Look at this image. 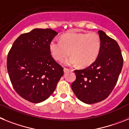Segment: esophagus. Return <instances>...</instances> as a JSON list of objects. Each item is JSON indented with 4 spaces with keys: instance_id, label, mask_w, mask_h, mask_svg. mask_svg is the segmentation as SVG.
<instances>
[{
    "instance_id": "obj_1",
    "label": "esophagus",
    "mask_w": 129,
    "mask_h": 129,
    "mask_svg": "<svg viewBox=\"0 0 129 129\" xmlns=\"http://www.w3.org/2000/svg\"><path fill=\"white\" fill-rule=\"evenodd\" d=\"M69 71H70V70H69V69H67V68H63V72H64L65 73H66L69 72Z\"/></svg>"
}]
</instances>
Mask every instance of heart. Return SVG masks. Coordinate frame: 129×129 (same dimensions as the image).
I'll list each match as a JSON object with an SVG mask.
<instances>
[{
    "label": "heart",
    "instance_id": "1",
    "mask_svg": "<svg viewBox=\"0 0 129 129\" xmlns=\"http://www.w3.org/2000/svg\"><path fill=\"white\" fill-rule=\"evenodd\" d=\"M100 38L95 32L69 33L61 37V41L53 39L49 44V49L53 58L61 61L69 56H72L65 60L66 66L77 63L84 68L95 61L101 50Z\"/></svg>",
    "mask_w": 129,
    "mask_h": 129
}]
</instances>
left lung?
Instances as JSON below:
<instances>
[{"label": "left lung", "mask_w": 129, "mask_h": 129, "mask_svg": "<svg viewBox=\"0 0 129 129\" xmlns=\"http://www.w3.org/2000/svg\"><path fill=\"white\" fill-rule=\"evenodd\" d=\"M101 50L88 68L75 70L71 88L76 97L86 104L105 100L116 86L123 64L121 49L116 41L102 30L98 31Z\"/></svg>", "instance_id": "1"}]
</instances>
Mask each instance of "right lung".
I'll list each match as a JSON object with an SVG mask.
<instances>
[{"label":"right lung","instance_id":"obj_1","mask_svg":"<svg viewBox=\"0 0 129 129\" xmlns=\"http://www.w3.org/2000/svg\"><path fill=\"white\" fill-rule=\"evenodd\" d=\"M58 34L51 28L33 29L14 41L7 58L9 77L16 92L39 103L47 99L63 75V68L51 56L49 44Z\"/></svg>","mask_w":129,"mask_h":129}]
</instances>
